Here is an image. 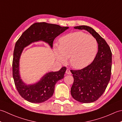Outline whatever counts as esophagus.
<instances>
[{"instance_id": "esophagus-1", "label": "esophagus", "mask_w": 122, "mask_h": 122, "mask_svg": "<svg viewBox=\"0 0 122 122\" xmlns=\"http://www.w3.org/2000/svg\"><path fill=\"white\" fill-rule=\"evenodd\" d=\"M66 73L67 74H69V75L71 74V72L70 70H69V69H67V70H66Z\"/></svg>"}]
</instances>
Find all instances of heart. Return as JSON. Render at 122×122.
<instances>
[{"label":"heart","instance_id":"obj_1","mask_svg":"<svg viewBox=\"0 0 122 122\" xmlns=\"http://www.w3.org/2000/svg\"><path fill=\"white\" fill-rule=\"evenodd\" d=\"M59 41V46H53L56 59L60 63H66L69 58L72 66L76 69L89 66L97 51L95 38L82 31L70 33L60 38Z\"/></svg>","mask_w":122,"mask_h":122}]
</instances>
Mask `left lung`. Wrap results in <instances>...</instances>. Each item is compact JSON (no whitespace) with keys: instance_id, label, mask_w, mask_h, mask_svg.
Listing matches in <instances>:
<instances>
[{"instance_id":"obj_1","label":"left lung","mask_w":122,"mask_h":122,"mask_svg":"<svg viewBox=\"0 0 122 122\" xmlns=\"http://www.w3.org/2000/svg\"><path fill=\"white\" fill-rule=\"evenodd\" d=\"M74 28L87 31L98 44V52L92 63L80 70H71L74 78L72 97L80 102L92 103L103 94L110 80L112 52L105 40L92 28L79 25Z\"/></svg>"}]
</instances>
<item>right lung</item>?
<instances>
[{"label":"right lung","mask_w":122,"mask_h":122,"mask_svg":"<svg viewBox=\"0 0 122 122\" xmlns=\"http://www.w3.org/2000/svg\"><path fill=\"white\" fill-rule=\"evenodd\" d=\"M69 28L46 22H36L25 30L15 43L12 62L13 77L18 92L28 102L40 103L50 98L53 94L56 83L64 77L66 68L62 67L58 71L48 72L37 82L28 84L22 80L20 73V59L23 50L31 43L39 41L47 43L52 49L54 39Z\"/></svg>","instance_id":"obj_1"}]
</instances>
